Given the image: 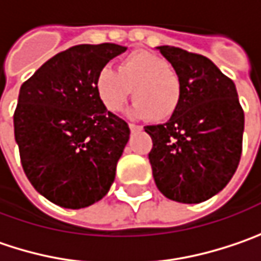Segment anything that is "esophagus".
<instances>
[{"label":"esophagus","mask_w":261,"mask_h":261,"mask_svg":"<svg viewBox=\"0 0 261 261\" xmlns=\"http://www.w3.org/2000/svg\"><path fill=\"white\" fill-rule=\"evenodd\" d=\"M128 127H130L131 133H134V131H142V130H143V127H142V125H136V124H130Z\"/></svg>","instance_id":"1"}]
</instances>
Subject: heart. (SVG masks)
<instances>
[{
	"label": "heart",
	"instance_id": "obj_1",
	"mask_svg": "<svg viewBox=\"0 0 261 261\" xmlns=\"http://www.w3.org/2000/svg\"><path fill=\"white\" fill-rule=\"evenodd\" d=\"M136 100L130 114L134 118L167 121L176 114L181 85L176 72L156 54L136 51L124 57L118 70L103 66L96 76V93L109 112H119L131 96Z\"/></svg>",
	"mask_w": 261,
	"mask_h": 261
}]
</instances>
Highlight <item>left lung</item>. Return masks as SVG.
I'll use <instances>...</instances> for the list:
<instances>
[{
  "instance_id": "left-lung-1",
  "label": "left lung",
  "mask_w": 261,
  "mask_h": 261,
  "mask_svg": "<svg viewBox=\"0 0 261 261\" xmlns=\"http://www.w3.org/2000/svg\"><path fill=\"white\" fill-rule=\"evenodd\" d=\"M156 50L171 63L181 85L176 114L147 125L152 174L164 196L198 204L223 191L242 152L244 111L237 87L210 59L170 45Z\"/></svg>"
}]
</instances>
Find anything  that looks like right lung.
<instances>
[{"instance_id": "1", "label": "right lung", "mask_w": 261, "mask_h": 261, "mask_svg": "<svg viewBox=\"0 0 261 261\" xmlns=\"http://www.w3.org/2000/svg\"><path fill=\"white\" fill-rule=\"evenodd\" d=\"M125 50L112 42L70 47L20 87L14 139L22 167L35 191L56 205H93L115 180L130 128L101 105L96 76Z\"/></svg>"}]
</instances>
